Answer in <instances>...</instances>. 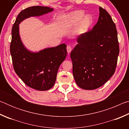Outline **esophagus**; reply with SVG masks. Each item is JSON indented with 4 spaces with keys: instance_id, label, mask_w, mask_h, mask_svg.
Returning <instances> with one entry per match:
<instances>
[{
    "instance_id": "34e87169",
    "label": "esophagus",
    "mask_w": 129,
    "mask_h": 129,
    "mask_svg": "<svg viewBox=\"0 0 129 129\" xmlns=\"http://www.w3.org/2000/svg\"><path fill=\"white\" fill-rule=\"evenodd\" d=\"M67 52H68V54H69L70 53H71V52L72 51V48H71V46H69V45H68V46H67Z\"/></svg>"
}]
</instances>
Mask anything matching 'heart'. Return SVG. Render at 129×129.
<instances>
[{
	"mask_svg": "<svg viewBox=\"0 0 129 129\" xmlns=\"http://www.w3.org/2000/svg\"><path fill=\"white\" fill-rule=\"evenodd\" d=\"M93 17L91 15H85L83 11L77 10L64 16L60 24L61 27L65 29L73 28L78 24L76 34L79 35L85 33L93 24Z\"/></svg>",
	"mask_w": 129,
	"mask_h": 129,
	"instance_id": "obj_1",
	"label": "heart"
}]
</instances>
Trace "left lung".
Listing matches in <instances>:
<instances>
[{"label":"left lung","instance_id":"8db88e82","mask_svg":"<svg viewBox=\"0 0 129 129\" xmlns=\"http://www.w3.org/2000/svg\"><path fill=\"white\" fill-rule=\"evenodd\" d=\"M100 16L92 29L77 38L71 53L74 78L81 88H100L114 75L119 52L115 23L100 7Z\"/></svg>","mask_w":129,"mask_h":129}]
</instances>
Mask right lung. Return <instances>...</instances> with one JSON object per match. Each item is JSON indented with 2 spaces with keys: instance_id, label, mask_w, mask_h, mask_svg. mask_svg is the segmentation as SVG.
Masks as SVG:
<instances>
[{
  "instance_id": "add662e5",
  "label": "right lung",
  "mask_w": 129,
  "mask_h": 129,
  "mask_svg": "<svg viewBox=\"0 0 129 129\" xmlns=\"http://www.w3.org/2000/svg\"><path fill=\"white\" fill-rule=\"evenodd\" d=\"M53 10L43 6L27 8L17 15L12 29L10 52L15 72L27 86L40 91L53 86L60 65L67 57V45L61 44L38 52L30 51L21 41L19 25L28 17L40 16Z\"/></svg>"
}]
</instances>
